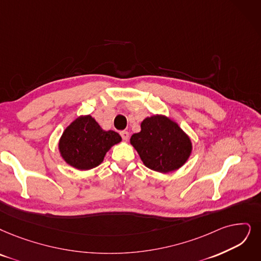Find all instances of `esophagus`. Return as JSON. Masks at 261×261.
Returning <instances> with one entry per match:
<instances>
[{"label":"esophagus","mask_w":261,"mask_h":261,"mask_svg":"<svg viewBox=\"0 0 261 261\" xmlns=\"http://www.w3.org/2000/svg\"><path fill=\"white\" fill-rule=\"evenodd\" d=\"M120 135H121V137L123 138V140H127L129 138V133L126 132V130H122L120 133Z\"/></svg>","instance_id":"1"}]
</instances>
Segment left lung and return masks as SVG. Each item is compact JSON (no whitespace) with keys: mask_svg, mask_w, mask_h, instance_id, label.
<instances>
[{"mask_svg":"<svg viewBox=\"0 0 261 261\" xmlns=\"http://www.w3.org/2000/svg\"><path fill=\"white\" fill-rule=\"evenodd\" d=\"M141 130L130 144L145 167L161 173L180 169L190 159L193 143L180 125L164 114H153L141 122Z\"/></svg>","mask_w":261,"mask_h":261,"instance_id":"1","label":"left lung"}]
</instances>
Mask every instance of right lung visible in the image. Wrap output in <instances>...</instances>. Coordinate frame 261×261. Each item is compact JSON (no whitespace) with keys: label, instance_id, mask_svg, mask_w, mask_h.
I'll use <instances>...</instances> for the list:
<instances>
[{"label":"right lung","instance_id":"right-lung-1","mask_svg":"<svg viewBox=\"0 0 261 261\" xmlns=\"http://www.w3.org/2000/svg\"><path fill=\"white\" fill-rule=\"evenodd\" d=\"M122 141L114 130L102 129L90 114L72 121L59 140L63 161L78 170H90L100 165L107 152Z\"/></svg>","mask_w":261,"mask_h":261}]
</instances>
